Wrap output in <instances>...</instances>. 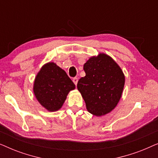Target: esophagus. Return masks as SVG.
<instances>
[{
	"mask_svg": "<svg viewBox=\"0 0 158 158\" xmlns=\"http://www.w3.org/2000/svg\"><path fill=\"white\" fill-rule=\"evenodd\" d=\"M73 83H75V85H77V81H78V78H77V77H73Z\"/></svg>",
	"mask_w": 158,
	"mask_h": 158,
	"instance_id": "obj_1",
	"label": "esophagus"
}]
</instances>
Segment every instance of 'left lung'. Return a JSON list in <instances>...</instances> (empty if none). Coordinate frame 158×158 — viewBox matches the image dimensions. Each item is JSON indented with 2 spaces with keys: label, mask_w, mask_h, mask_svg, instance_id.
<instances>
[{
  "label": "left lung",
  "mask_w": 158,
  "mask_h": 158,
  "mask_svg": "<svg viewBox=\"0 0 158 158\" xmlns=\"http://www.w3.org/2000/svg\"><path fill=\"white\" fill-rule=\"evenodd\" d=\"M85 76L77 82V90L90 114L101 116L116 106L124 89L125 77L122 69L109 55L101 53L84 64Z\"/></svg>",
  "instance_id": "1"
}]
</instances>
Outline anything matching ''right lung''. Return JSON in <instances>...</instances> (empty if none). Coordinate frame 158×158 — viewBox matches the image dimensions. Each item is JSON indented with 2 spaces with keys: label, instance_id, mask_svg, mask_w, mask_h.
Returning <instances> with one entry per match:
<instances>
[{
  "label": "right lung",
  "instance_id": "add662e5",
  "mask_svg": "<svg viewBox=\"0 0 158 158\" xmlns=\"http://www.w3.org/2000/svg\"><path fill=\"white\" fill-rule=\"evenodd\" d=\"M75 85L64 71L54 62L45 64L36 75L34 93L40 104L49 111L62 106L68 93Z\"/></svg>",
  "mask_w": 158,
  "mask_h": 158
}]
</instances>
